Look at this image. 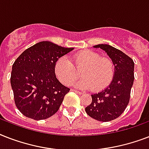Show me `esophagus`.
I'll list each match as a JSON object with an SVG mask.
<instances>
[{
    "mask_svg": "<svg viewBox=\"0 0 149 149\" xmlns=\"http://www.w3.org/2000/svg\"><path fill=\"white\" fill-rule=\"evenodd\" d=\"M71 91H73V92H75V93H78V94H82V92H80V91H77V90H71Z\"/></svg>",
    "mask_w": 149,
    "mask_h": 149,
    "instance_id": "1",
    "label": "esophagus"
}]
</instances>
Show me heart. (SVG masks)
I'll use <instances>...</instances> for the list:
<instances>
[{
  "instance_id": "b5f03b06",
  "label": "heart",
  "mask_w": 149,
  "mask_h": 149,
  "mask_svg": "<svg viewBox=\"0 0 149 149\" xmlns=\"http://www.w3.org/2000/svg\"><path fill=\"white\" fill-rule=\"evenodd\" d=\"M78 70L83 78L76 86L79 89L93 87L96 91H101L111 84L114 74L113 62L106 57L90 50H84L72 55L70 60L63 56L56 62L54 72L62 84L70 86L79 77Z\"/></svg>"
}]
</instances>
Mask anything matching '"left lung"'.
<instances>
[{"label":"left lung","mask_w":149,"mask_h":149,"mask_svg":"<svg viewBox=\"0 0 149 149\" xmlns=\"http://www.w3.org/2000/svg\"><path fill=\"white\" fill-rule=\"evenodd\" d=\"M93 47L106 52L114 65V74L107 87L91 95L92 102L85 111L93 119L107 122L118 118L129 103L134 63L129 56L111 45L100 44Z\"/></svg>","instance_id":"obj_1"}]
</instances>
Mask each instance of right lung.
Segmentation results:
<instances>
[{
    "label": "right lung",
    "instance_id": "right-lung-1",
    "mask_svg": "<svg viewBox=\"0 0 149 149\" xmlns=\"http://www.w3.org/2000/svg\"><path fill=\"white\" fill-rule=\"evenodd\" d=\"M72 49L43 41L24 50L15 61L10 85L15 105L23 115L39 120L58 111L70 88L56 78L54 66Z\"/></svg>",
    "mask_w": 149,
    "mask_h": 149
}]
</instances>
